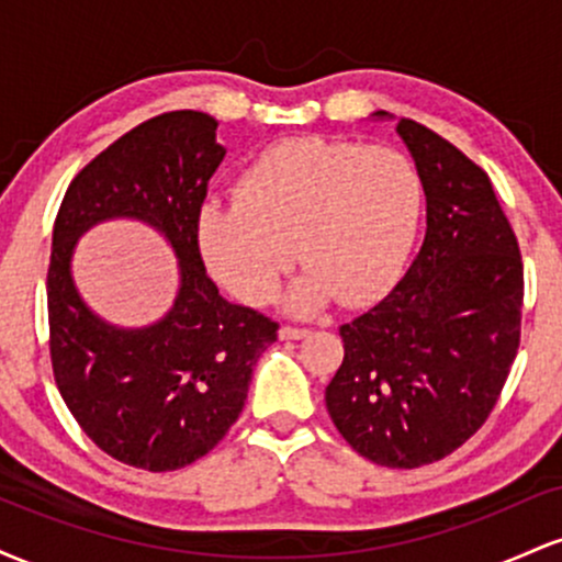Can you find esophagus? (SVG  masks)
Returning a JSON list of instances; mask_svg holds the SVG:
<instances>
[{
    "instance_id": "34e87169",
    "label": "esophagus",
    "mask_w": 562,
    "mask_h": 562,
    "mask_svg": "<svg viewBox=\"0 0 562 562\" xmlns=\"http://www.w3.org/2000/svg\"><path fill=\"white\" fill-rule=\"evenodd\" d=\"M306 335H308V327H301V325H282L280 327L282 340H299V338H306Z\"/></svg>"
}]
</instances>
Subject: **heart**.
<instances>
[{"label": "heart", "instance_id": "b5f03b06", "mask_svg": "<svg viewBox=\"0 0 562 562\" xmlns=\"http://www.w3.org/2000/svg\"><path fill=\"white\" fill-rule=\"evenodd\" d=\"M423 205L415 166L391 147L319 137L282 139L250 158L235 198L200 211V248L237 299L267 303L295 256L299 312L333 295L370 301L402 267Z\"/></svg>", "mask_w": 562, "mask_h": 562}]
</instances>
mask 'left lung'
Wrapping results in <instances>:
<instances>
[{
    "instance_id": "obj_1",
    "label": "left lung",
    "mask_w": 562,
    "mask_h": 562,
    "mask_svg": "<svg viewBox=\"0 0 562 562\" xmlns=\"http://www.w3.org/2000/svg\"><path fill=\"white\" fill-rule=\"evenodd\" d=\"M396 132L420 173L428 229L396 288L340 325L344 362L325 404L353 451L412 470L460 449L492 415L520 346L524 261L488 173L417 121Z\"/></svg>"
}]
</instances>
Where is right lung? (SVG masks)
<instances>
[{
	"instance_id": "right-lung-1",
	"label": "right lung",
	"mask_w": 562,
	"mask_h": 562,
	"mask_svg": "<svg viewBox=\"0 0 562 562\" xmlns=\"http://www.w3.org/2000/svg\"><path fill=\"white\" fill-rule=\"evenodd\" d=\"M216 119L171 111L134 126L70 182L47 269L49 357L81 430L113 460L166 473L209 454L240 417L274 319L224 301L200 256L209 179L224 158ZM108 217L158 228L180 259V293L156 326L124 331L80 301L69 277L75 240Z\"/></svg>"
}]
</instances>
